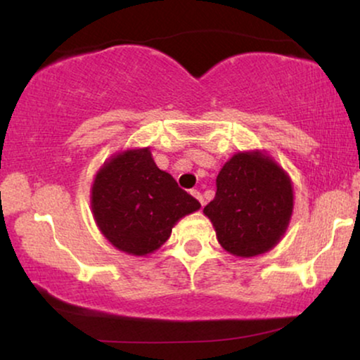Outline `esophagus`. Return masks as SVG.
<instances>
[{"label":"esophagus","mask_w":360,"mask_h":360,"mask_svg":"<svg viewBox=\"0 0 360 360\" xmlns=\"http://www.w3.org/2000/svg\"><path fill=\"white\" fill-rule=\"evenodd\" d=\"M191 195H193V196H195V198H196V200H198L201 205H205V198H203V195H201L198 190H191Z\"/></svg>","instance_id":"obj_1"}]
</instances>
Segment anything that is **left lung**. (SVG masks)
<instances>
[{
  "label": "left lung",
  "mask_w": 360,
  "mask_h": 360,
  "mask_svg": "<svg viewBox=\"0 0 360 360\" xmlns=\"http://www.w3.org/2000/svg\"><path fill=\"white\" fill-rule=\"evenodd\" d=\"M216 196L205 206L219 244L239 257L274 248L287 229L293 210L290 179L272 159L239 152L216 179Z\"/></svg>",
  "instance_id": "1"
}]
</instances>
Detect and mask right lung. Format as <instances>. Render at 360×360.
I'll use <instances>...</instances> for the list:
<instances>
[{"instance_id":"right-lung-1","label":"right lung","mask_w":360,"mask_h":360,"mask_svg":"<svg viewBox=\"0 0 360 360\" xmlns=\"http://www.w3.org/2000/svg\"><path fill=\"white\" fill-rule=\"evenodd\" d=\"M200 206L155 165L149 149L116 155L98 172L91 188L98 228L116 249L132 255L159 249L176 221Z\"/></svg>"}]
</instances>
